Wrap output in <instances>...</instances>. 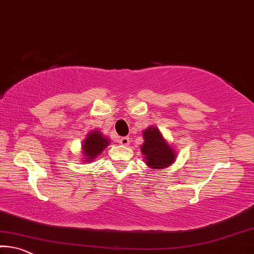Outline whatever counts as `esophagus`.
Returning a JSON list of instances; mask_svg holds the SVG:
<instances>
[{"label":"esophagus","instance_id":"1","mask_svg":"<svg viewBox=\"0 0 254 254\" xmlns=\"http://www.w3.org/2000/svg\"><path fill=\"white\" fill-rule=\"evenodd\" d=\"M119 142L120 144H123V146H127V144L130 143V138H128V136H122V138H120Z\"/></svg>","mask_w":254,"mask_h":254}]
</instances>
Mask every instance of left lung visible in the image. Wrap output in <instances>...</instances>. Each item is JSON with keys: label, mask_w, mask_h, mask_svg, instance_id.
Masks as SVG:
<instances>
[{"label": "left lung", "mask_w": 254, "mask_h": 254, "mask_svg": "<svg viewBox=\"0 0 254 254\" xmlns=\"http://www.w3.org/2000/svg\"><path fill=\"white\" fill-rule=\"evenodd\" d=\"M144 142L141 151L146 164L150 168L158 170L170 166L176 158L175 151L165 142L162 133L157 127H148L143 132Z\"/></svg>", "instance_id": "left-lung-1"}]
</instances>
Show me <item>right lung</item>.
I'll list each match as a JSON object with an SVG mask.
<instances>
[{"instance_id":"add662e5","label":"right lung","mask_w":254,"mask_h":254,"mask_svg":"<svg viewBox=\"0 0 254 254\" xmlns=\"http://www.w3.org/2000/svg\"><path fill=\"white\" fill-rule=\"evenodd\" d=\"M108 144L107 138H104L103 134L99 131L90 132L84 140L82 144L84 157H87V162L94 159L96 156L99 155L103 151L104 148H106Z\"/></svg>"}]
</instances>
